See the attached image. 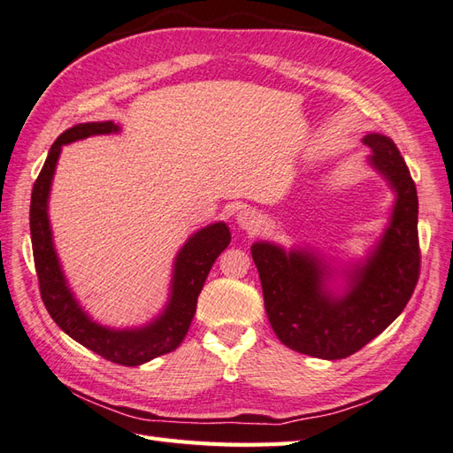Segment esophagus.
<instances>
[{
	"label": "esophagus",
	"instance_id": "obj_1",
	"mask_svg": "<svg viewBox=\"0 0 453 453\" xmlns=\"http://www.w3.org/2000/svg\"><path fill=\"white\" fill-rule=\"evenodd\" d=\"M236 223L242 230H257L261 226V223H264V217H261L257 209L244 207V209L238 211Z\"/></svg>",
	"mask_w": 453,
	"mask_h": 453
}]
</instances>
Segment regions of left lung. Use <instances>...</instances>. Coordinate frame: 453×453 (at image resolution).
I'll list each match as a JSON object with an SVG mask.
<instances>
[{
	"mask_svg": "<svg viewBox=\"0 0 453 453\" xmlns=\"http://www.w3.org/2000/svg\"><path fill=\"white\" fill-rule=\"evenodd\" d=\"M363 142L372 149L368 163L395 192V205L374 252L347 271L345 293H331L327 264L308 250L285 252L271 242L252 246L275 335L288 349L316 358H347L378 337L403 311L420 273L413 178L389 137L368 134Z\"/></svg>",
	"mask_w": 453,
	"mask_h": 453,
	"instance_id": "left-lung-1",
	"label": "left lung"
}]
</instances>
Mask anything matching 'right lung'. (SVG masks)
Returning <instances> with one entry per match:
<instances>
[{
  "instance_id": "right-lung-1",
  "label": "right lung",
  "mask_w": 453,
  "mask_h": 453,
  "mask_svg": "<svg viewBox=\"0 0 453 453\" xmlns=\"http://www.w3.org/2000/svg\"><path fill=\"white\" fill-rule=\"evenodd\" d=\"M116 132H119V127L114 122H88L65 129L56 139L33 186V196H30V238H33L40 296L59 329H64L77 343L110 363L139 366L160 355L173 353L182 343L194 319L197 296L203 288L209 271L219 254L230 244V230L225 223H215L188 238L174 261L168 304L163 314L150 324L135 329H112L90 319L69 290L64 271L59 267L48 220V196L64 145L88 135Z\"/></svg>"
}]
</instances>
